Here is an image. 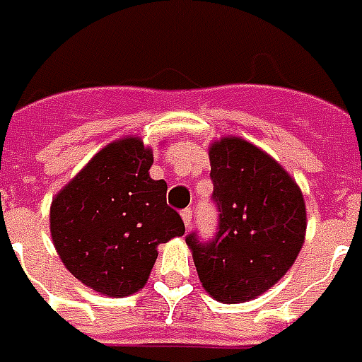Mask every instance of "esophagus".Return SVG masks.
Returning <instances> with one entry per match:
<instances>
[{"mask_svg": "<svg viewBox=\"0 0 362 362\" xmlns=\"http://www.w3.org/2000/svg\"><path fill=\"white\" fill-rule=\"evenodd\" d=\"M181 218H183V222H185L187 228H191V222H193V210L185 209L181 210Z\"/></svg>", "mask_w": 362, "mask_h": 362, "instance_id": "34e87169", "label": "esophagus"}]
</instances>
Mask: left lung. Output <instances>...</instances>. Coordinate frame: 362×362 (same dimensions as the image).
<instances>
[{
  "label": "left lung",
  "instance_id": "8db88e82",
  "mask_svg": "<svg viewBox=\"0 0 362 362\" xmlns=\"http://www.w3.org/2000/svg\"><path fill=\"white\" fill-rule=\"evenodd\" d=\"M209 153L216 234L202 240L194 230L185 242L210 296L238 304L292 267L304 243L306 206L288 173L242 138H222Z\"/></svg>",
  "mask_w": 362,
  "mask_h": 362
}]
</instances>
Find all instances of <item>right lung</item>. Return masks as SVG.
<instances>
[{
  "instance_id": "obj_1",
  "label": "right lung",
  "mask_w": 362,
  "mask_h": 362,
  "mask_svg": "<svg viewBox=\"0 0 362 362\" xmlns=\"http://www.w3.org/2000/svg\"><path fill=\"white\" fill-rule=\"evenodd\" d=\"M152 152L136 138L112 142L56 194L50 232L66 269L107 296L142 288L158 245L185 234L165 201L168 183L153 181Z\"/></svg>"
}]
</instances>
